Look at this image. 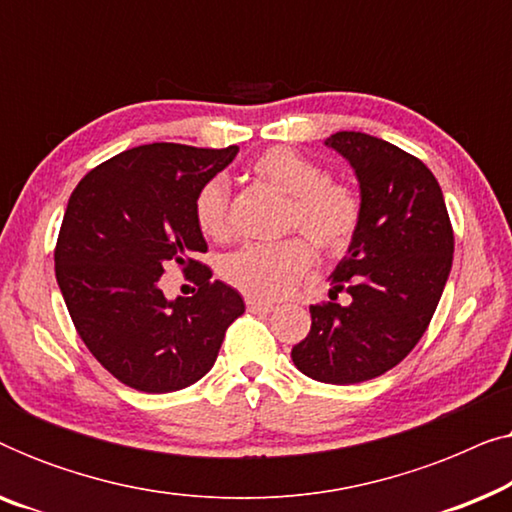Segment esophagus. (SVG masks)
Wrapping results in <instances>:
<instances>
[{
    "label": "esophagus",
    "mask_w": 512,
    "mask_h": 512,
    "mask_svg": "<svg viewBox=\"0 0 512 512\" xmlns=\"http://www.w3.org/2000/svg\"><path fill=\"white\" fill-rule=\"evenodd\" d=\"M247 310H249V312H272V310H275V305L265 303V300L247 298Z\"/></svg>",
    "instance_id": "obj_1"
}]
</instances>
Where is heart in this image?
<instances>
[{
    "instance_id": "heart-1",
    "label": "heart",
    "mask_w": 512,
    "mask_h": 512,
    "mask_svg": "<svg viewBox=\"0 0 512 512\" xmlns=\"http://www.w3.org/2000/svg\"><path fill=\"white\" fill-rule=\"evenodd\" d=\"M251 177L289 195L284 228L303 235L270 244H249L221 261V277L233 289L256 300H277L289 293L314 263L313 240L326 256H342L352 247L363 219V200L352 184L331 179L317 160L272 146L254 158ZM195 221L214 242L233 237L230 191L223 179H209L195 198Z\"/></svg>"
}]
</instances>
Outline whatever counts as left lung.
<instances>
[{
  "instance_id": "8db88e82",
  "label": "left lung",
  "mask_w": 512,
  "mask_h": 512,
  "mask_svg": "<svg viewBox=\"0 0 512 512\" xmlns=\"http://www.w3.org/2000/svg\"><path fill=\"white\" fill-rule=\"evenodd\" d=\"M326 146L354 167L363 219L333 272L331 300L310 305L312 328L291 359L317 382L356 384L422 340L450 277L454 230L436 177L412 153L363 132H335ZM340 290L352 304L334 303Z\"/></svg>"
}]
</instances>
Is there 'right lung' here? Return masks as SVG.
I'll return each instance as SVG.
<instances>
[{"instance_id":"right-lung-1","label":"right lung","mask_w":512,"mask_h":512,"mask_svg":"<svg viewBox=\"0 0 512 512\" xmlns=\"http://www.w3.org/2000/svg\"><path fill=\"white\" fill-rule=\"evenodd\" d=\"M237 146L144 144L104 160L74 188L55 244V277L76 333L125 387L184 389L209 373L244 300L200 263L207 242L195 198ZM177 264L199 286L167 301L159 277Z\"/></svg>"}]
</instances>
